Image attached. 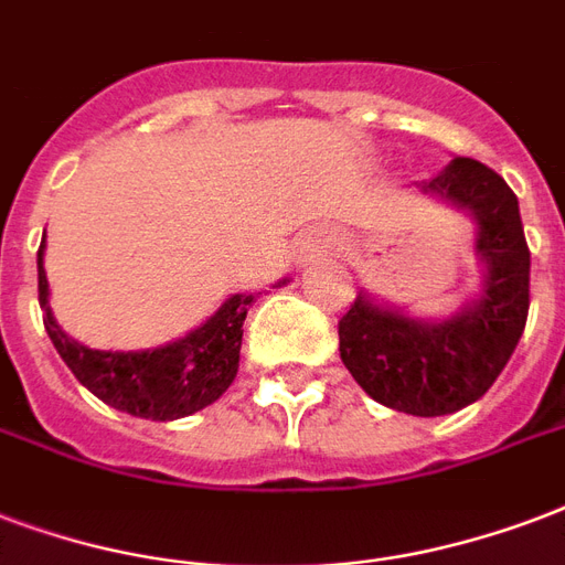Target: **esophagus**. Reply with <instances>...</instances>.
<instances>
[{
	"instance_id": "1",
	"label": "esophagus",
	"mask_w": 565,
	"mask_h": 565,
	"mask_svg": "<svg viewBox=\"0 0 565 565\" xmlns=\"http://www.w3.org/2000/svg\"><path fill=\"white\" fill-rule=\"evenodd\" d=\"M329 236H311V239H308V243H305V254H322L326 252V248H329Z\"/></svg>"
}]
</instances>
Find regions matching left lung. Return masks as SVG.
<instances>
[{
	"instance_id": "obj_1",
	"label": "left lung",
	"mask_w": 565,
	"mask_h": 565,
	"mask_svg": "<svg viewBox=\"0 0 565 565\" xmlns=\"http://www.w3.org/2000/svg\"><path fill=\"white\" fill-rule=\"evenodd\" d=\"M415 189L471 215L480 292L459 311L420 320L361 290L338 326L340 359L382 406L441 417L483 397L519 347L531 308V252L519 198L483 162L454 157Z\"/></svg>"
}]
</instances>
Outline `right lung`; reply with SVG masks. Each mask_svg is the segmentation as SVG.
<instances>
[{
  "instance_id": "obj_1",
  "label": "right lung",
  "mask_w": 565,
  "mask_h": 565,
  "mask_svg": "<svg viewBox=\"0 0 565 565\" xmlns=\"http://www.w3.org/2000/svg\"><path fill=\"white\" fill-rule=\"evenodd\" d=\"M43 245L38 248V299L43 329L62 361L82 385L106 406L145 420H178L195 415L225 394L239 370L243 322L254 296L234 292L218 311L183 338L157 350L109 352L92 350L64 334L50 308V281L43 269ZM290 278H281V287Z\"/></svg>"
}]
</instances>
